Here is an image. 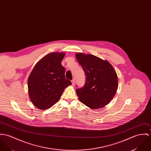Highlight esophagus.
Here are the masks:
<instances>
[{
    "label": "esophagus",
    "mask_w": 151,
    "mask_h": 151,
    "mask_svg": "<svg viewBox=\"0 0 151 151\" xmlns=\"http://www.w3.org/2000/svg\"><path fill=\"white\" fill-rule=\"evenodd\" d=\"M71 83H72V85H73V86H74V85H75V80H73L71 81Z\"/></svg>",
    "instance_id": "34e87169"
}]
</instances>
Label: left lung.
<instances>
[{
	"label": "left lung",
	"mask_w": 151,
	"mask_h": 151,
	"mask_svg": "<svg viewBox=\"0 0 151 151\" xmlns=\"http://www.w3.org/2000/svg\"><path fill=\"white\" fill-rule=\"evenodd\" d=\"M76 56L86 76L83 86L76 89L80 100L92 109L103 107L116 92V71L108 61L95 55L77 53Z\"/></svg>",
	"instance_id": "obj_1"
}]
</instances>
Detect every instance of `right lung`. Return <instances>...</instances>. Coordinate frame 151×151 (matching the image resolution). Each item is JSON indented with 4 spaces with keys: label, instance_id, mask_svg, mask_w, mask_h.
<instances>
[{
    "label": "right lung",
    "instance_id": "add662e5",
    "mask_svg": "<svg viewBox=\"0 0 151 151\" xmlns=\"http://www.w3.org/2000/svg\"><path fill=\"white\" fill-rule=\"evenodd\" d=\"M65 53H51L44 56L32 71L27 81L29 95L36 108L51 107L62 96L65 89L71 85L65 78L62 65Z\"/></svg>",
    "mask_w": 151,
    "mask_h": 151
}]
</instances>
